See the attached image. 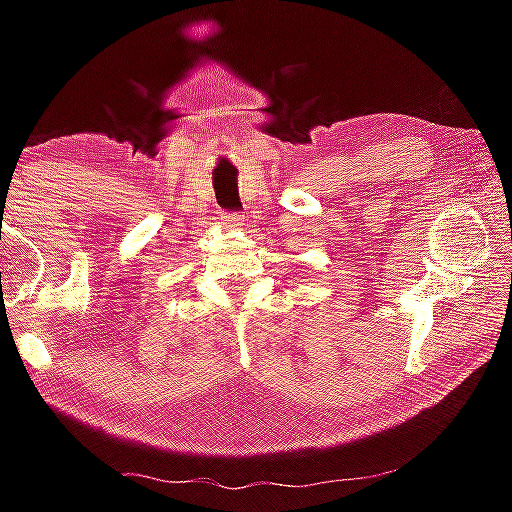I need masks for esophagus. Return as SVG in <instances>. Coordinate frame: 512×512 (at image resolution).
Listing matches in <instances>:
<instances>
[{"label": "esophagus", "instance_id": "1", "mask_svg": "<svg viewBox=\"0 0 512 512\" xmlns=\"http://www.w3.org/2000/svg\"><path fill=\"white\" fill-rule=\"evenodd\" d=\"M223 221L228 223V225H232V228H237V225L244 223V214H241V212H228V214H223Z\"/></svg>", "mask_w": 512, "mask_h": 512}]
</instances>
